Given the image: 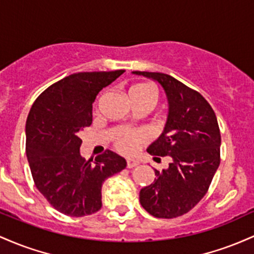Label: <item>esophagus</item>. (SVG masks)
Returning <instances> with one entry per match:
<instances>
[{
    "label": "esophagus",
    "instance_id": "1",
    "mask_svg": "<svg viewBox=\"0 0 254 254\" xmlns=\"http://www.w3.org/2000/svg\"><path fill=\"white\" fill-rule=\"evenodd\" d=\"M138 164H139V162L135 161V159H127V168H129V169L136 167Z\"/></svg>",
    "mask_w": 254,
    "mask_h": 254
}]
</instances>
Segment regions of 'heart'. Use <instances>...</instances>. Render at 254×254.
I'll return each instance as SVG.
<instances>
[{"instance_id":"obj_1","label":"heart","mask_w":254,"mask_h":254,"mask_svg":"<svg viewBox=\"0 0 254 254\" xmlns=\"http://www.w3.org/2000/svg\"><path fill=\"white\" fill-rule=\"evenodd\" d=\"M129 97L132 101H142V102H149V103L153 104L157 97V92H156L155 87L152 85L147 84V82H139V84H134L133 86L129 87ZM145 140V134L140 130H134V132H129V130H122L120 132L118 136H116L115 145L116 147L121 151V152L133 153Z\"/></svg>"}]
</instances>
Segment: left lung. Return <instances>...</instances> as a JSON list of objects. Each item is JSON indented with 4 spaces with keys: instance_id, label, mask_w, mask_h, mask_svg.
Returning a JSON list of instances; mask_svg holds the SVG:
<instances>
[{
    "instance_id": "obj_1",
    "label": "left lung",
    "mask_w": 254,
    "mask_h": 254,
    "mask_svg": "<svg viewBox=\"0 0 254 254\" xmlns=\"http://www.w3.org/2000/svg\"><path fill=\"white\" fill-rule=\"evenodd\" d=\"M162 85L169 115L161 136L150 145L153 156H170L168 169H155V181L140 190L141 206L157 218H175L192 210L209 190L221 162L216 114L198 91L172 75L133 72Z\"/></svg>"
}]
</instances>
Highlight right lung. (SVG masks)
<instances>
[{
	"label": "right lung",
	"instance_id": "right-lung-1",
	"mask_svg": "<svg viewBox=\"0 0 254 254\" xmlns=\"http://www.w3.org/2000/svg\"><path fill=\"white\" fill-rule=\"evenodd\" d=\"M113 72H80L65 76L39 95L26 121V156L37 190L54 209L72 217L102 207V186L126 168V159L107 150L95 162L80 156L79 132L92 124V103L119 78Z\"/></svg>",
	"mask_w": 254,
	"mask_h": 254
}]
</instances>
